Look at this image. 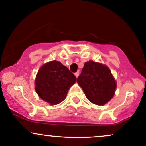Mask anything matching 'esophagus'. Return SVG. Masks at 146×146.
I'll use <instances>...</instances> for the list:
<instances>
[{"instance_id":"esophagus-1","label":"esophagus","mask_w":146,"mask_h":146,"mask_svg":"<svg viewBox=\"0 0 146 146\" xmlns=\"http://www.w3.org/2000/svg\"><path fill=\"white\" fill-rule=\"evenodd\" d=\"M74 74H75V76H76V77H78V75H79V71H77L76 72H75Z\"/></svg>"}]
</instances>
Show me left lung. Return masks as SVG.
<instances>
[{
	"label": "left lung",
	"instance_id": "1",
	"mask_svg": "<svg viewBox=\"0 0 146 146\" xmlns=\"http://www.w3.org/2000/svg\"><path fill=\"white\" fill-rule=\"evenodd\" d=\"M77 83L87 99L98 106L110 101L117 88V83L108 67L92 60L85 63Z\"/></svg>",
	"mask_w": 146,
	"mask_h": 146
}]
</instances>
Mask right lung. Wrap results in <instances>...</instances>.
Wrapping results in <instances>:
<instances>
[{
    "label": "right lung",
    "instance_id": "add662e5",
    "mask_svg": "<svg viewBox=\"0 0 146 146\" xmlns=\"http://www.w3.org/2000/svg\"><path fill=\"white\" fill-rule=\"evenodd\" d=\"M77 78L66 66L53 60L42 65L35 79V90L40 99L50 105L60 104Z\"/></svg>",
    "mask_w": 146,
    "mask_h": 146
}]
</instances>
